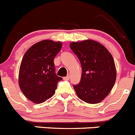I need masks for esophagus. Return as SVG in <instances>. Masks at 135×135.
Segmentation results:
<instances>
[{"label": "esophagus", "mask_w": 135, "mask_h": 135, "mask_svg": "<svg viewBox=\"0 0 135 135\" xmlns=\"http://www.w3.org/2000/svg\"><path fill=\"white\" fill-rule=\"evenodd\" d=\"M70 75H68V76H67L66 77H64V80H70Z\"/></svg>", "instance_id": "1"}]
</instances>
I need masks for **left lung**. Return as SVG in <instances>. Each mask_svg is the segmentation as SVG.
Returning <instances> with one entry per match:
<instances>
[{
	"mask_svg": "<svg viewBox=\"0 0 135 135\" xmlns=\"http://www.w3.org/2000/svg\"><path fill=\"white\" fill-rule=\"evenodd\" d=\"M70 48L81 65V80L74 90L81 100L97 104L112 90L117 78L113 57L104 46L93 40L72 42Z\"/></svg>",
	"mask_w": 135,
	"mask_h": 135,
	"instance_id": "obj_1",
	"label": "left lung"
}]
</instances>
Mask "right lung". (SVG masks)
<instances>
[{
	"mask_svg": "<svg viewBox=\"0 0 135 135\" xmlns=\"http://www.w3.org/2000/svg\"><path fill=\"white\" fill-rule=\"evenodd\" d=\"M62 47L61 42L43 40L32 45L22 59L18 74L20 88L35 104L52 97L62 78L55 74L54 58Z\"/></svg>",
	"mask_w": 135,
	"mask_h": 135,
	"instance_id": "add662e5",
	"label": "right lung"
}]
</instances>
